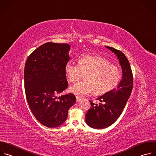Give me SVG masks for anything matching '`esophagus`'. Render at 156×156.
<instances>
[{"label": "esophagus", "instance_id": "34e87169", "mask_svg": "<svg viewBox=\"0 0 156 156\" xmlns=\"http://www.w3.org/2000/svg\"><path fill=\"white\" fill-rule=\"evenodd\" d=\"M81 100H82V99H81L80 98H79V97H76V101H77V102H79Z\"/></svg>", "mask_w": 156, "mask_h": 156}]
</instances>
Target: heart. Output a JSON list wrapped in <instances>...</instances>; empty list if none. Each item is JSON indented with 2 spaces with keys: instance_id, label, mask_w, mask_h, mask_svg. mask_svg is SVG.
<instances>
[{
  "instance_id": "1",
  "label": "heart",
  "mask_w": 156,
  "mask_h": 156,
  "mask_svg": "<svg viewBox=\"0 0 156 156\" xmlns=\"http://www.w3.org/2000/svg\"><path fill=\"white\" fill-rule=\"evenodd\" d=\"M79 64L68 62L65 72L69 82L75 83L86 73L85 79L69 88V91L79 97L105 93L114 87L121 80L120 70L105 58L98 55L85 54L78 59Z\"/></svg>"
}]
</instances>
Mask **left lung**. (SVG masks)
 I'll return each mask as SVG.
<instances>
[{
    "label": "left lung",
    "instance_id": "8db88e82",
    "mask_svg": "<svg viewBox=\"0 0 156 156\" xmlns=\"http://www.w3.org/2000/svg\"><path fill=\"white\" fill-rule=\"evenodd\" d=\"M117 57L122 71V79L116 88L106 92L97 100L103 103L90 101L91 108L85 114V122L93 129H106L121 115L129 99L133 88V74L128 59L122 51L106 46Z\"/></svg>",
    "mask_w": 156,
    "mask_h": 156
}]
</instances>
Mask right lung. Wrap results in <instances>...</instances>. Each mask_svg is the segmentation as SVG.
<instances>
[{
    "label": "right lung",
    "instance_id": "add662e5",
    "mask_svg": "<svg viewBox=\"0 0 156 156\" xmlns=\"http://www.w3.org/2000/svg\"><path fill=\"white\" fill-rule=\"evenodd\" d=\"M70 49L68 44L47 42L31 53L25 64L27 103L36 119L49 128L63 125L76 100L72 93L58 97L68 87L65 66Z\"/></svg>",
    "mask_w": 156,
    "mask_h": 156
}]
</instances>
